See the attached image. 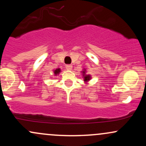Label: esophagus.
<instances>
[{"instance_id": "esophagus-1", "label": "esophagus", "mask_w": 146, "mask_h": 146, "mask_svg": "<svg viewBox=\"0 0 146 146\" xmlns=\"http://www.w3.org/2000/svg\"><path fill=\"white\" fill-rule=\"evenodd\" d=\"M65 67H66V70H71L72 69V66L71 64H66V66H65Z\"/></svg>"}]
</instances>
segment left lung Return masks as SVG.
I'll use <instances>...</instances> for the list:
<instances>
[{"mask_svg":"<svg viewBox=\"0 0 146 146\" xmlns=\"http://www.w3.org/2000/svg\"><path fill=\"white\" fill-rule=\"evenodd\" d=\"M82 72L84 73V74H83L84 75V81H85V82L89 81V80H90V78H91V77H90V75H85V70Z\"/></svg>","mask_w":146,"mask_h":146,"instance_id":"obj_1","label":"left lung"}]
</instances>
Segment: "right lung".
I'll return each mask as SVG.
<instances>
[{
  "label": "right lung",
  "mask_w": 146,
  "mask_h": 146,
  "mask_svg": "<svg viewBox=\"0 0 146 146\" xmlns=\"http://www.w3.org/2000/svg\"><path fill=\"white\" fill-rule=\"evenodd\" d=\"M60 73V68H57V69L54 70V74L56 75H58Z\"/></svg>",
  "instance_id": "obj_1"
}]
</instances>
